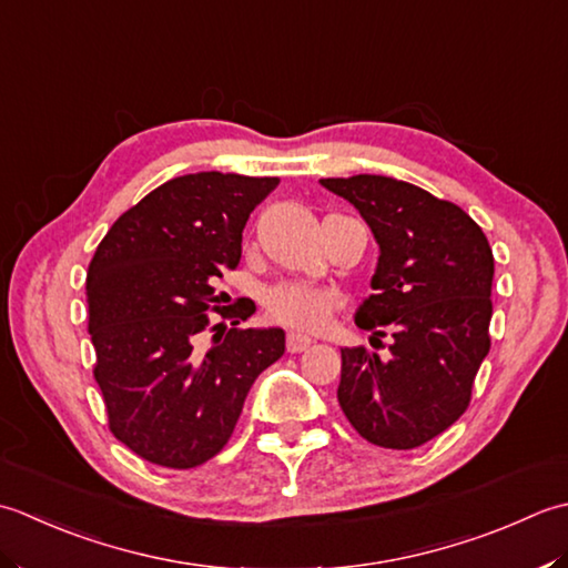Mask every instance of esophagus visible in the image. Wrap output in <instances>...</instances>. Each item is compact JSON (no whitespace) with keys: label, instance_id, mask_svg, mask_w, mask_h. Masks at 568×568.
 I'll return each mask as SVG.
<instances>
[{"label":"esophagus","instance_id":"esophagus-1","mask_svg":"<svg viewBox=\"0 0 568 568\" xmlns=\"http://www.w3.org/2000/svg\"><path fill=\"white\" fill-rule=\"evenodd\" d=\"M311 343H314V341H311L308 335H301V333H288L286 335V351L288 353H304Z\"/></svg>","mask_w":568,"mask_h":568}]
</instances>
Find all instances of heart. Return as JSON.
I'll return each mask as SVG.
<instances>
[{"mask_svg":"<svg viewBox=\"0 0 568 568\" xmlns=\"http://www.w3.org/2000/svg\"><path fill=\"white\" fill-rule=\"evenodd\" d=\"M341 306V296L328 286L306 282H280L264 294V311L282 326L296 331H318L326 326L333 311Z\"/></svg>","mask_w":568,"mask_h":568,"instance_id":"1","label":"heart"}]
</instances>
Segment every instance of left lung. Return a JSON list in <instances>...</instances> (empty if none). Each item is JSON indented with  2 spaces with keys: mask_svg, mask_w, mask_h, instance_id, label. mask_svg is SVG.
<instances>
[{
  "mask_svg": "<svg viewBox=\"0 0 568 568\" xmlns=\"http://www.w3.org/2000/svg\"><path fill=\"white\" fill-rule=\"evenodd\" d=\"M321 183L361 211L379 245L375 294L355 323L392 333L387 357L341 351V409L369 444L416 448L470 404L490 351L493 250L466 211L407 181L361 173Z\"/></svg>",
  "mask_w": 568,
  "mask_h": 568,
  "instance_id": "obj_1",
  "label": "left lung"
}]
</instances>
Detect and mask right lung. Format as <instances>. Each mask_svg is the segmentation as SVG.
Returning <instances> with one entry per match:
<instances>
[{
  "label": "right lung",
  "mask_w": 568,
  "mask_h": 568,
  "mask_svg": "<svg viewBox=\"0 0 568 568\" xmlns=\"http://www.w3.org/2000/svg\"><path fill=\"white\" fill-rule=\"evenodd\" d=\"M276 183L220 171L171 179L114 220L90 262L92 375L108 426L154 466L186 470L217 456L252 382L284 355L282 328H240L250 298L220 306L225 294H215ZM211 313L234 323L211 327Z\"/></svg>",
  "instance_id": "add662e5"
}]
</instances>
